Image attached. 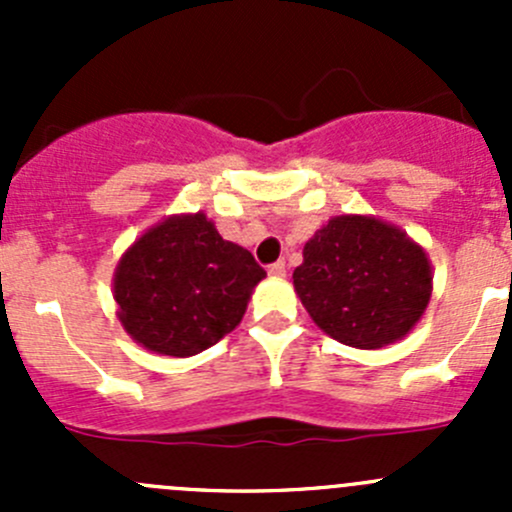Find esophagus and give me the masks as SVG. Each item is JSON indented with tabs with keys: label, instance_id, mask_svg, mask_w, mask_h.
I'll return each instance as SVG.
<instances>
[{
	"label": "esophagus",
	"instance_id": "1",
	"mask_svg": "<svg viewBox=\"0 0 512 512\" xmlns=\"http://www.w3.org/2000/svg\"><path fill=\"white\" fill-rule=\"evenodd\" d=\"M270 277H277V280H280V277H285V272H287V267H285V262H275V265H270Z\"/></svg>",
	"mask_w": 512,
	"mask_h": 512
}]
</instances>
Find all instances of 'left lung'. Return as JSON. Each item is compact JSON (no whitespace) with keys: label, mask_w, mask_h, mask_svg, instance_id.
<instances>
[{"label":"left lung","mask_w":512,"mask_h":512,"mask_svg":"<svg viewBox=\"0 0 512 512\" xmlns=\"http://www.w3.org/2000/svg\"><path fill=\"white\" fill-rule=\"evenodd\" d=\"M302 257L294 292L314 324L347 347L399 342L431 302L426 250L374 215H334L309 237Z\"/></svg>","instance_id":"1"}]
</instances>
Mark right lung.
<instances>
[{"label":"right lung","instance_id":"add662e5","mask_svg":"<svg viewBox=\"0 0 512 512\" xmlns=\"http://www.w3.org/2000/svg\"><path fill=\"white\" fill-rule=\"evenodd\" d=\"M265 277L255 257L223 240L203 210L168 215L118 260V322L148 352L195 356L242 322Z\"/></svg>","mask_w":512,"mask_h":512}]
</instances>
